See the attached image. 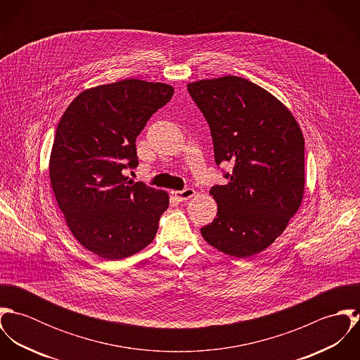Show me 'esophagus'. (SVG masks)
<instances>
[{"mask_svg": "<svg viewBox=\"0 0 360 360\" xmlns=\"http://www.w3.org/2000/svg\"><path fill=\"white\" fill-rule=\"evenodd\" d=\"M194 195H195V190H194V188H184V190H181V191H174V197H176V200H179L180 202L187 201V200H190V198L194 197Z\"/></svg>", "mask_w": 360, "mask_h": 360, "instance_id": "34e87169", "label": "esophagus"}]
</instances>
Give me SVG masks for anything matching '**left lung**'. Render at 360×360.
Here are the masks:
<instances>
[{
    "label": "left lung",
    "mask_w": 360,
    "mask_h": 360,
    "mask_svg": "<svg viewBox=\"0 0 360 360\" xmlns=\"http://www.w3.org/2000/svg\"><path fill=\"white\" fill-rule=\"evenodd\" d=\"M187 90L209 124L216 165L233 163L231 173L221 170L227 184L209 191L217 214L201 234L227 255L252 257L273 244L302 202V131L283 103L247 79L201 80Z\"/></svg>",
    "instance_id": "obj_1"
}]
</instances>
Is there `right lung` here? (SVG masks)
<instances>
[{"label": "right lung", "mask_w": 360, "mask_h": 360, "mask_svg": "<svg viewBox=\"0 0 360 360\" xmlns=\"http://www.w3.org/2000/svg\"><path fill=\"white\" fill-rule=\"evenodd\" d=\"M174 89L124 79L79 94L60 117L50 159L59 209L75 238L106 260L153 243L169 206L165 191L122 172L139 165L136 139Z\"/></svg>", "instance_id": "1"}]
</instances>
